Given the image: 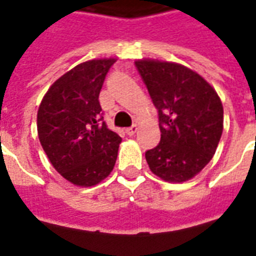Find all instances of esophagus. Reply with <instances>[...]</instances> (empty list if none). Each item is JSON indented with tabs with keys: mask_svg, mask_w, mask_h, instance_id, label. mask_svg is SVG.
Here are the masks:
<instances>
[{
	"mask_svg": "<svg viewBox=\"0 0 256 256\" xmlns=\"http://www.w3.org/2000/svg\"><path fill=\"white\" fill-rule=\"evenodd\" d=\"M126 132L128 136H134L136 132H138V126H136V124H134V126H130V128H126Z\"/></svg>",
	"mask_w": 256,
	"mask_h": 256,
	"instance_id": "34e87169",
	"label": "esophagus"
}]
</instances>
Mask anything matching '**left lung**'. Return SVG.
Returning <instances> with one entry per match:
<instances>
[{
  "instance_id": "1",
  "label": "left lung",
  "mask_w": 256,
  "mask_h": 256,
  "mask_svg": "<svg viewBox=\"0 0 256 256\" xmlns=\"http://www.w3.org/2000/svg\"><path fill=\"white\" fill-rule=\"evenodd\" d=\"M135 64L159 116L160 142L146 152L150 170L166 182L192 180L216 152L222 100L202 76L180 63L139 59Z\"/></svg>"
}]
</instances>
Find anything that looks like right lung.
Segmentation results:
<instances>
[{"instance_id":"add662e5","label":"right lung","mask_w":256,"mask_h":256,"mask_svg":"<svg viewBox=\"0 0 256 256\" xmlns=\"http://www.w3.org/2000/svg\"><path fill=\"white\" fill-rule=\"evenodd\" d=\"M114 58L88 60L51 84L38 110V135L60 176L80 188L112 172L121 138L102 121L98 96Z\"/></svg>"}]
</instances>
